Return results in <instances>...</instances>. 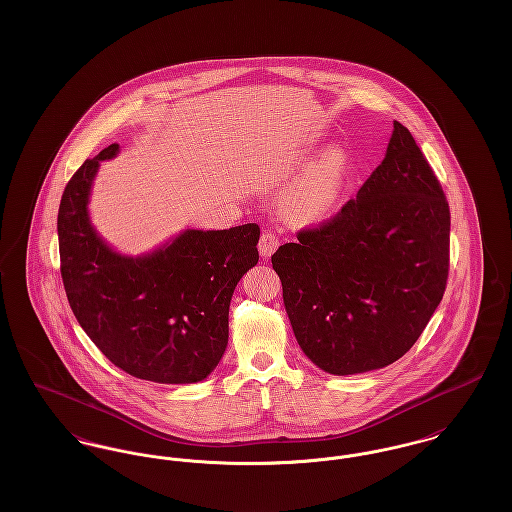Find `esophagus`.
<instances>
[{
	"label": "esophagus",
	"instance_id": "obj_1",
	"mask_svg": "<svg viewBox=\"0 0 512 512\" xmlns=\"http://www.w3.org/2000/svg\"><path fill=\"white\" fill-rule=\"evenodd\" d=\"M278 245H280V238L274 232L267 230V232H263V236L259 240V251L265 259H268L278 249Z\"/></svg>",
	"mask_w": 512,
	"mask_h": 512
}]
</instances>
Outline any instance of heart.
I'll use <instances>...</instances> for the list:
<instances>
[{
  "instance_id": "b5f03b06",
  "label": "heart",
  "mask_w": 512,
  "mask_h": 512,
  "mask_svg": "<svg viewBox=\"0 0 512 512\" xmlns=\"http://www.w3.org/2000/svg\"><path fill=\"white\" fill-rule=\"evenodd\" d=\"M345 176V159L338 149L318 157L282 194L280 209L286 219L311 224L324 219L336 205Z\"/></svg>"
}]
</instances>
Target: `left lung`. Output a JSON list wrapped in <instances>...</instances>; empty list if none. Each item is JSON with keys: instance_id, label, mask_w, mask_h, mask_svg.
<instances>
[{"instance_id": "left-lung-1", "label": "left lung", "mask_w": 512, "mask_h": 512, "mask_svg": "<svg viewBox=\"0 0 512 512\" xmlns=\"http://www.w3.org/2000/svg\"><path fill=\"white\" fill-rule=\"evenodd\" d=\"M449 228L438 176L393 121L386 157L357 199L272 255L303 353L338 376L401 359L445 293Z\"/></svg>"}]
</instances>
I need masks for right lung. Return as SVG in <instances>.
Here are the masks:
<instances>
[{
  "instance_id": "obj_1",
  "label": "right lung",
  "mask_w": 512,
  "mask_h": 512,
  "mask_svg": "<svg viewBox=\"0 0 512 512\" xmlns=\"http://www.w3.org/2000/svg\"><path fill=\"white\" fill-rule=\"evenodd\" d=\"M86 159L65 186L57 215L61 276L74 317L99 351L134 378L194 384L219 365L228 309L240 278L259 261V224L186 230L144 257H124L88 219L99 161Z\"/></svg>"
}]
</instances>
